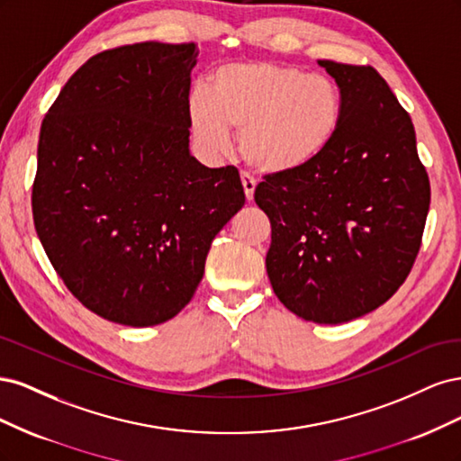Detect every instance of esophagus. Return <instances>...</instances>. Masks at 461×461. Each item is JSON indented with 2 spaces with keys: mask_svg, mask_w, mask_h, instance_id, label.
I'll return each instance as SVG.
<instances>
[{
  "mask_svg": "<svg viewBox=\"0 0 461 461\" xmlns=\"http://www.w3.org/2000/svg\"><path fill=\"white\" fill-rule=\"evenodd\" d=\"M240 178H242V188H244V194H246V200L252 202L254 200V190H256V180H254V176H249L248 173H242Z\"/></svg>",
  "mask_w": 461,
  "mask_h": 461,
  "instance_id": "1",
  "label": "esophagus"
}]
</instances>
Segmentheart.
<instances>
[{
  "label": "heart",
  "instance_id": "obj_1",
  "mask_svg": "<svg viewBox=\"0 0 461 461\" xmlns=\"http://www.w3.org/2000/svg\"><path fill=\"white\" fill-rule=\"evenodd\" d=\"M188 124L207 156L230 149V129L240 131V151L265 175L294 173L315 163L337 140L342 94L327 75L273 61L217 67L207 86L188 95Z\"/></svg>",
  "mask_w": 461,
  "mask_h": 461
}]
</instances>
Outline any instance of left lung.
I'll return each instance as SVG.
<instances>
[{
    "instance_id": "8db88e82",
    "label": "left lung",
    "mask_w": 461,
    "mask_h": 461,
    "mask_svg": "<svg viewBox=\"0 0 461 461\" xmlns=\"http://www.w3.org/2000/svg\"><path fill=\"white\" fill-rule=\"evenodd\" d=\"M342 94L337 140L305 169L269 175L256 203L271 221L265 267L305 321L340 325L383 305L421 246L430 203L410 115L373 67L317 61Z\"/></svg>"
}]
</instances>
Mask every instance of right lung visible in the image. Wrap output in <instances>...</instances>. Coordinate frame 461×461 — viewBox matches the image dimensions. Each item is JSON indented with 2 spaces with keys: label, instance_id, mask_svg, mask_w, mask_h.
<instances>
[{
  "label": "right lung",
  "instance_id": "1",
  "mask_svg": "<svg viewBox=\"0 0 461 461\" xmlns=\"http://www.w3.org/2000/svg\"><path fill=\"white\" fill-rule=\"evenodd\" d=\"M196 44L122 46L67 80L41 122L32 215L82 305L127 327L175 317L246 198L234 167L190 153Z\"/></svg>",
  "mask_w": 461,
  "mask_h": 461
}]
</instances>
